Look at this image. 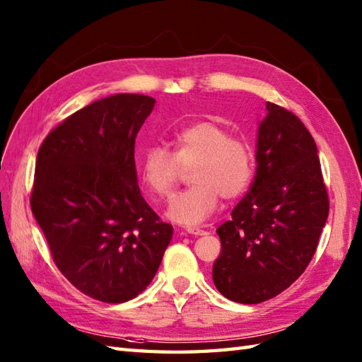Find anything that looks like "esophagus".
Masks as SVG:
<instances>
[{
  "instance_id": "1",
  "label": "esophagus",
  "mask_w": 362,
  "mask_h": 362,
  "mask_svg": "<svg viewBox=\"0 0 362 362\" xmlns=\"http://www.w3.org/2000/svg\"><path fill=\"white\" fill-rule=\"evenodd\" d=\"M185 232L189 233V235H194V236H201V235H205V233H206L205 230L199 228V227H187Z\"/></svg>"
}]
</instances>
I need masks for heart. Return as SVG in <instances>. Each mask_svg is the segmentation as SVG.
I'll return each instance as SVG.
<instances>
[{"instance_id": "b5f03b06", "label": "heart", "mask_w": 362, "mask_h": 362, "mask_svg": "<svg viewBox=\"0 0 362 362\" xmlns=\"http://www.w3.org/2000/svg\"><path fill=\"white\" fill-rule=\"evenodd\" d=\"M174 152L152 144L140 161L141 180L158 197L173 196L191 168L193 185L177 194L168 216L179 224H202L218 210L219 197L235 199L249 187L253 174V151L247 140L230 135V129L213 119H201L177 130Z\"/></svg>"}]
</instances>
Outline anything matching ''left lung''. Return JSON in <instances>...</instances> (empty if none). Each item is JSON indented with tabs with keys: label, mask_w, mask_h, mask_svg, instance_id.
Masks as SVG:
<instances>
[{
	"label": "left lung",
	"mask_w": 362,
	"mask_h": 362,
	"mask_svg": "<svg viewBox=\"0 0 362 362\" xmlns=\"http://www.w3.org/2000/svg\"><path fill=\"white\" fill-rule=\"evenodd\" d=\"M257 174L216 233L214 286L238 303H261L288 289L316 253L329 201L317 146L294 113L267 103Z\"/></svg>",
	"instance_id": "obj_1"
}]
</instances>
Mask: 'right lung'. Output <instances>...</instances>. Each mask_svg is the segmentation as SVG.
Here are the masks:
<instances>
[{
	"instance_id": "obj_1",
	"label": "right lung",
	"mask_w": 362,
	"mask_h": 362,
	"mask_svg": "<svg viewBox=\"0 0 362 362\" xmlns=\"http://www.w3.org/2000/svg\"><path fill=\"white\" fill-rule=\"evenodd\" d=\"M156 99L115 95L65 118L37 153L30 210L57 269L105 303L136 297L171 243L136 185L135 136Z\"/></svg>"
}]
</instances>
